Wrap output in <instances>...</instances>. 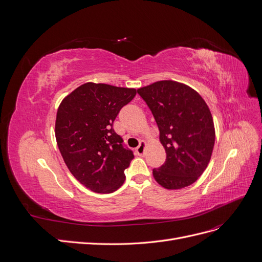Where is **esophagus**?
Segmentation results:
<instances>
[{
    "label": "esophagus",
    "mask_w": 262,
    "mask_h": 262,
    "mask_svg": "<svg viewBox=\"0 0 262 262\" xmlns=\"http://www.w3.org/2000/svg\"><path fill=\"white\" fill-rule=\"evenodd\" d=\"M145 146H146V142L145 141H141L140 142V145L137 147V153H138V155H143L144 154V152H145Z\"/></svg>",
    "instance_id": "1"
}]
</instances>
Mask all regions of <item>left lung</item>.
Returning a JSON list of instances; mask_svg holds the SVG:
<instances>
[{"label":"left lung","mask_w":262,"mask_h":262,"mask_svg":"<svg viewBox=\"0 0 262 262\" xmlns=\"http://www.w3.org/2000/svg\"><path fill=\"white\" fill-rule=\"evenodd\" d=\"M160 130L166 161L153 169L162 187H188L208 167L215 142L213 118L203 98L191 87L160 81L138 90Z\"/></svg>","instance_id":"obj_1"}]
</instances>
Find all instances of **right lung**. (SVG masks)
<instances>
[{"mask_svg":"<svg viewBox=\"0 0 262 262\" xmlns=\"http://www.w3.org/2000/svg\"><path fill=\"white\" fill-rule=\"evenodd\" d=\"M136 95L134 89L85 83L59 106L55 139L60 153L71 173L94 192H114L124 182L134 155L113 126Z\"/></svg>","mask_w":262,"mask_h":262,"instance_id":"add662e5","label":"right lung"}]
</instances>
